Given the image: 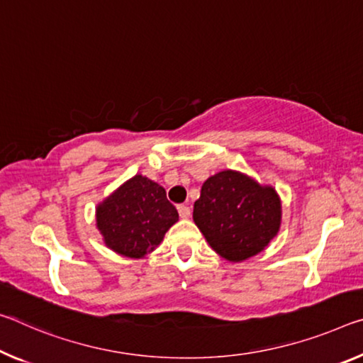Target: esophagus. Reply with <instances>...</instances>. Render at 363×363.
Instances as JSON below:
<instances>
[{
    "instance_id": "1",
    "label": "esophagus",
    "mask_w": 363,
    "mask_h": 363,
    "mask_svg": "<svg viewBox=\"0 0 363 363\" xmlns=\"http://www.w3.org/2000/svg\"><path fill=\"white\" fill-rule=\"evenodd\" d=\"M177 211H179V216L182 220H187V218L191 216V208H189L187 205H179L177 206Z\"/></svg>"
}]
</instances>
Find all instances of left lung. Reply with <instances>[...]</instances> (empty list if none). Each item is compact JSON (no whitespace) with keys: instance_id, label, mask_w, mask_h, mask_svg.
Instances as JSON below:
<instances>
[{"instance_id":"8db88e82","label":"left lung","mask_w":363,"mask_h":363,"mask_svg":"<svg viewBox=\"0 0 363 363\" xmlns=\"http://www.w3.org/2000/svg\"><path fill=\"white\" fill-rule=\"evenodd\" d=\"M283 206L273 186L224 169L203 182L194 221L224 260L239 263L264 250L281 228Z\"/></svg>"}]
</instances>
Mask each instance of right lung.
I'll list each match as a JSON object with an SVG mask.
<instances>
[{
	"mask_svg": "<svg viewBox=\"0 0 363 363\" xmlns=\"http://www.w3.org/2000/svg\"><path fill=\"white\" fill-rule=\"evenodd\" d=\"M95 218L108 249L123 257L143 258L161 244L179 213L160 184L135 174L96 205Z\"/></svg>",
	"mask_w": 363,
	"mask_h": 363,
	"instance_id": "right-lung-1",
	"label": "right lung"
}]
</instances>
